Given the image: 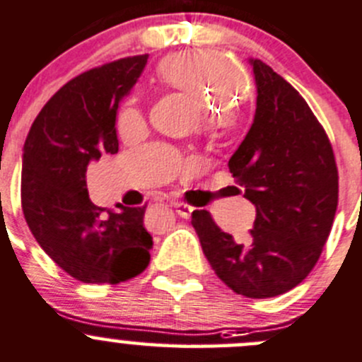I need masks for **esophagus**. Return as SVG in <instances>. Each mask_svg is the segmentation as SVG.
<instances>
[{
  "label": "esophagus",
  "instance_id": "1",
  "mask_svg": "<svg viewBox=\"0 0 362 362\" xmlns=\"http://www.w3.org/2000/svg\"><path fill=\"white\" fill-rule=\"evenodd\" d=\"M174 209H176L177 216H180V218H182V219H188L189 216H192V212H193V207L186 206V204H181V202L174 204Z\"/></svg>",
  "mask_w": 362,
  "mask_h": 362
}]
</instances>
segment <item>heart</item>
<instances>
[{
    "label": "heart",
    "mask_w": 362,
    "mask_h": 362,
    "mask_svg": "<svg viewBox=\"0 0 362 362\" xmlns=\"http://www.w3.org/2000/svg\"><path fill=\"white\" fill-rule=\"evenodd\" d=\"M158 73L174 87L195 94L207 110H214L218 115H228L247 90L244 71L225 55L209 50L170 55L160 64ZM143 124L144 113L136 100H129L120 107L117 117L120 136H132Z\"/></svg>",
    "instance_id": "heart-1"
}]
</instances>
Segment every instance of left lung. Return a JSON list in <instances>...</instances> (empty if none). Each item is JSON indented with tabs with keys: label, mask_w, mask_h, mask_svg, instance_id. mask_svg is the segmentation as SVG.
Instances as JSON below:
<instances>
[{
	"label": "left lung",
	"mask_w": 362,
	"mask_h": 362,
	"mask_svg": "<svg viewBox=\"0 0 362 362\" xmlns=\"http://www.w3.org/2000/svg\"><path fill=\"white\" fill-rule=\"evenodd\" d=\"M249 64L255 120L228 169L255 204V226L238 242L207 211L193 212L192 225L209 264L230 289L272 298L300 284L317 263L338 206V169L322 125L296 88L259 59Z\"/></svg>",
	"instance_id": "obj_1"
}]
</instances>
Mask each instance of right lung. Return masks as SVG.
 Segmentation results:
<instances>
[{"mask_svg":"<svg viewBox=\"0 0 362 362\" xmlns=\"http://www.w3.org/2000/svg\"><path fill=\"white\" fill-rule=\"evenodd\" d=\"M146 62L148 55H136L73 78L45 104L22 150L29 230L62 270L87 284H118L150 263L144 207L104 214L87 189L88 165L118 153V106Z\"/></svg>","mask_w":362,"mask_h":362,"instance_id":"1","label":"right lung"}]
</instances>
